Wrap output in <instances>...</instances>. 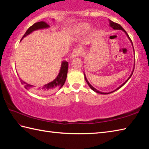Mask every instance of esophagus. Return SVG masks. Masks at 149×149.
<instances>
[{
	"instance_id": "1",
	"label": "esophagus",
	"mask_w": 149,
	"mask_h": 149,
	"mask_svg": "<svg viewBox=\"0 0 149 149\" xmlns=\"http://www.w3.org/2000/svg\"><path fill=\"white\" fill-rule=\"evenodd\" d=\"M79 53H80L79 50L77 49H74V50H73V52L70 54V59H74L75 58H76V57L79 54Z\"/></svg>"
}]
</instances>
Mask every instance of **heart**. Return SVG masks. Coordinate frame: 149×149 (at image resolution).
Segmentation results:
<instances>
[{
	"mask_svg": "<svg viewBox=\"0 0 149 149\" xmlns=\"http://www.w3.org/2000/svg\"><path fill=\"white\" fill-rule=\"evenodd\" d=\"M91 29V27L88 24H81L78 26L75 29V32L78 35H83L89 32Z\"/></svg>",
	"mask_w": 149,
	"mask_h": 149,
	"instance_id": "1",
	"label": "heart"
}]
</instances>
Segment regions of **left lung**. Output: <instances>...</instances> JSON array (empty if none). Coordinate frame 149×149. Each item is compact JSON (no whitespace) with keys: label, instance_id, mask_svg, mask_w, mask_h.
Returning <instances> with one entry per match:
<instances>
[{"label":"left lung","instance_id":"left-lung-1","mask_svg":"<svg viewBox=\"0 0 149 149\" xmlns=\"http://www.w3.org/2000/svg\"><path fill=\"white\" fill-rule=\"evenodd\" d=\"M109 26L111 27V28H113V29H115V30H122L123 32H124V33L126 34V36H127V37L128 38V39L129 40V41H130L131 42V45H132V48H133V52H134V47H133V45H132V41H131V38H129V35L127 34V33H126V31L123 29L122 28V27L120 26V25H119V24H116V23H115V22H112L111 20H109ZM134 63H135V59H134V66H133V69H132V72H131V75H130V76H129L128 78H127V79L126 80L124 83H123V84H122L121 85H120V86H118V88H116V89H115V90H113V91H110V92H108V93H104V92H101V91H99V90H97L96 88H95L92 85H91L90 83H89V81H88V79H87V78H86V75H85V73H84V79H85V80H86V83H87V84H88V86H89L90 87V88L91 90H92L93 91H94L95 92H96V93H100V94H102V95H106V94H109V93H113V92H114V91H116V90H118V89H120V88L121 87H122L123 85H124L126 83H127V82L129 81V79L131 78V77L132 76V73H133V71H134Z\"/></svg>","mask_w":149,"mask_h":149}]
</instances>
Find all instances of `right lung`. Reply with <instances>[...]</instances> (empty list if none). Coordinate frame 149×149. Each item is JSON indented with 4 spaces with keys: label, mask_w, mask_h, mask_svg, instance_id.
Instances as JSON below:
<instances>
[{
    "label": "right lung",
    "mask_w": 149,
    "mask_h": 149,
    "mask_svg": "<svg viewBox=\"0 0 149 149\" xmlns=\"http://www.w3.org/2000/svg\"><path fill=\"white\" fill-rule=\"evenodd\" d=\"M52 20H54V19H52ZM50 27L49 25L45 22H36V23L34 24L32 26H31L29 29L27 30V31L25 33L24 36L22 37L21 41L23 40L24 38L26 37L27 36L29 35L30 34L33 33L34 31L40 30V29H48ZM68 63L66 61H63L61 63V68H60L59 74L57 75L56 77L52 81L50 82L48 84H47L42 87H40L38 88H34L33 85L29 84L27 83L26 82L20 79L21 83L24 84L25 87L28 89H31L33 90L34 92L38 93L40 95H46L55 92L57 90H59L63 85H64L66 76H67L68 73Z\"/></svg>",
    "instance_id": "add662e5"
}]
</instances>
